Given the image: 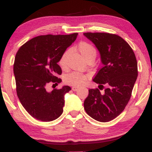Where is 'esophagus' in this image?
Segmentation results:
<instances>
[{
	"label": "esophagus",
	"mask_w": 152,
	"mask_h": 152,
	"mask_svg": "<svg viewBox=\"0 0 152 152\" xmlns=\"http://www.w3.org/2000/svg\"><path fill=\"white\" fill-rule=\"evenodd\" d=\"M78 89H79L78 87H76V86H73V87H72V90L73 91H77L78 90Z\"/></svg>",
	"instance_id": "esophagus-1"
}]
</instances>
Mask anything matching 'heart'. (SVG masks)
<instances>
[{
    "label": "heart",
    "instance_id": "1",
    "mask_svg": "<svg viewBox=\"0 0 152 152\" xmlns=\"http://www.w3.org/2000/svg\"><path fill=\"white\" fill-rule=\"evenodd\" d=\"M77 50L87 61L90 59H95L96 56V50L92 45L86 42H81L77 45ZM68 51H66L61 55L59 59V65L62 68H66L67 66V56ZM66 84L74 86H81L84 85L87 81L86 75L78 72H73L67 75L64 78Z\"/></svg>",
    "mask_w": 152,
    "mask_h": 152
}]
</instances>
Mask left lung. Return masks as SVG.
<instances>
[{"label": "left lung", "mask_w": 152, "mask_h": 152, "mask_svg": "<svg viewBox=\"0 0 152 152\" xmlns=\"http://www.w3.org/2000/svg\"><path fill=\"white\" fill-rule=\"evenodd\" d=\"M97 48L102 68L93 81L98 88L89 89L84 100V109L88 115L102 122L118 117L129 101L138 77L136 56L130 45L121 37L109 33H84Z\"/></svg>", "instance_id": "1"}]
</instances>
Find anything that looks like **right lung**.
<instances>
[{
  "instance_id": "1",
  "label": "right lung",
  "mask_w": 152,
  "mask_h": 152,
  "mask_svg": "<svg viewBox=\"0 0 152 152\" xmlns=\"http://www.w3.org/2000/svg\"><path fill=\"white\" fill-rule=\"evenodd\" d=\"M77 33L69 35H43L22 45L14 64L16 93L23 107L35 119L50 122L63 113L64 95L71 90L68 86L46 90L51 82H61L58 65L61 55L75 41Z\"/></svg>"
}]
</instances>
